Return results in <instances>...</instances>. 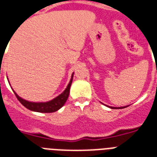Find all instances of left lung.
I'll return each mask as SVG.
<instances>
[{
  "label": "left lung",
  "instance_id": "1",
  "mask_svg": "<svg viewBox=\"0 0 157 157\" xmlns=\"http://www.w3.org/2000/svg\"><path fill=\"white\" fill-rule=\"evenodd\" d=\"M125 107H127V106H124V107H119V109H123V108H125ZM110 108H112L113 109V107H110Z\"/></svg>",
  "mask_w": 157,
  "mask_h": 157
}]
</instances>
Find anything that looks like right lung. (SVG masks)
<instances>
[{
    "mask_svg": "<svg viewBox=\"0 0 157 157\" xmlns=\"http://www.w3.org/2000/svg\"><path fill=\"white\" fill-rule=\"evenodd\" d=\"M73 76H74V73L72 74L71 79H70V82H69V84H68L67 87L65 88V91L62 92L61 94H59L58 97L54 98L53 100L47 101V102H31V101H28L24 100V99H22L20 97L17 95L14 91V95L16 96L17 99L20 101L22 105L25 106L29 110L42 113L55 112V111L60 109L66 102V101L69 98V94H70V89L71 83H72Z\"/></svg>",
    "mask_w": 157,
    "mask_h": 157,
    "instance_id": "obj_1",
    "label": "right lung"
}]
</instances>
